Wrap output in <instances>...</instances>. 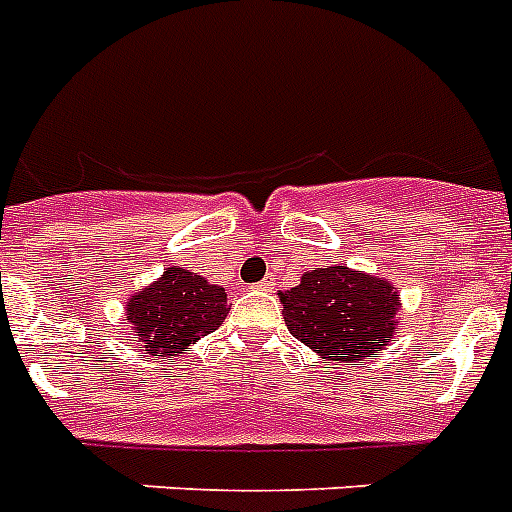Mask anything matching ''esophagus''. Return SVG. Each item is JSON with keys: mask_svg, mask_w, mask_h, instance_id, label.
<instances>
[{"mask_svg": "<svg viewBox=\"0 0 512 512\" xmlns=\"http://www.w3.org/2000/svg\"><path fill=\"white\" fill-rule=\"evenodd\" d=\"M273 286H276V281H273V278H265V281H260V284H257V289H263V292H273Z\"/></svg>", "mask_w": 512, "mask_h": 512, "instance_id": "esophagus-1", "label": "esophagus"}]
</instances>
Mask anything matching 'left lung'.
Instances as JSON below:
<instances>
[{"label": "left lung", "instance_id": "8db88e82", "mask_svg": "<svg viewBox=\"0 0 512 512\" xmlns=\"http://www.w3.org/2000/svg\"><path fill=\"white\" fill-rule=\"evenodd\" d=\"M278 297L289 334L323 360H368L392 342L400 326L402 302L392 281L347 265L307 270Z\"/></svg>", "mask_w": 512, "mask_h": 512}]
</instances>
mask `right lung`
<instances>
[{"label": "right lung", "instance_id": "obj_1", "mask_svg": "<svg viewBox=\"0 0 512 512\" xmlns=\"http://www.w3.org/2000/svg\"><path fill=\"white\" fill-rule=\"evenodd\" d=\"M228 310L223 286L170 265L157 281L128 297L126 321L134 331L131 342H139L144 355L168 357L189 352L191 344L213 334Z\"/></svg>", "mask_w": 512, "mask_h": 512}]
</instances>
